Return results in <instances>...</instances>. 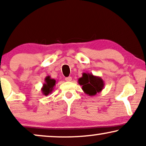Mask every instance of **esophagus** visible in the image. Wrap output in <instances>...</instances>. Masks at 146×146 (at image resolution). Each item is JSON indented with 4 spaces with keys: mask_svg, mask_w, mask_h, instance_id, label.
<instances>
[{
    "mask_svg": "<svg viewBox=\"0 0 146 146\" xmlns=\"http://www.w3.org/2000/svg\"><path fill=\"white\" fill-rule=\"evenodd\" d=\"M65 80H66V81H67V82H71L72 80V78L71 76H69V77L66 78Z\"/></svg>",
    "mask_w": 146,
    "mask_h": 146,
    "instance_id": "34e87169",
    "label": "esophagus"
}]
</instances>
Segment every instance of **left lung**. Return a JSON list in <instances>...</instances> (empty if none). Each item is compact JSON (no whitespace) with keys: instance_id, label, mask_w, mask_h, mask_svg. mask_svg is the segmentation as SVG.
<instances>
[{"instance_id":"8db88e82","label":"left lung","mask_w":146,"mask_h":146,"mask_svg":"<svg viewBox=\"0 0 146 146\" xmlns=\"http://www.w3.org/2000/svg\"><path fill=\"white\" fill-rule=\"evenodd\" d=\"M78 82L82 86V89L84 92L90 96H94L100 93L104 87V82L102 78L94 76L92 73L84 72L82 76L80 78Z\"/></svg>"}]
</instances>
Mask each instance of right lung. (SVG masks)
Segmentation results:
<instances>
[{
	"label": "right lung",
	"mask_w": 146,
	"mask_h": 146,
	"mask_svg": "<svg viewBox=\"0 0 146 146\" xmlns=\"http://www.w3.org/2000/svg\"><path fill=\"white\" fill-rule=\"evenodd\" d=\"M44 82H45L43 84L42 88H41V91L42 94L46 96L52 92L56 84V81L54 79L51 78L50 76H48L45 78Z\"/></svg>",
	"instance_id": "1"
}]
</instances>
